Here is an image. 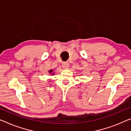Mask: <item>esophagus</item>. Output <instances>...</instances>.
Masks as SVG:
<instances>
[{
    "label": "esophagus",
    "mask_w": 131,
    "mask_h": 131,
    "mask_svg": "<svg viewBox=\"0 0 131 131\" xmlns=\"http://www.w3.org/2000/svg\"><path fill=\"white\" fill-rule=\"evenodd\" d=\"M62 66L64 69H68V67L69 66V64L67 62H64L62 63Z\"/></svg>",
    "instance_id": "1"
}]
</instances>
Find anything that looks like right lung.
<instances>
[{
  "label": "right lung",
  "mask_w": 131,
  "mask_h": 131,
  "mask_svg": "<svg viewBox=\"0 0 131 131\" xmlns=\"http://www.w3.org/2000/svg\"><path fill=\"white\" fill-rule=\"evenodd\" d=\"M52 71H52V70H50V71H49V73H52ZM52 75H54V73H52Z\"/></svg>",
  "instance_id": "1"
}]
</instances>
